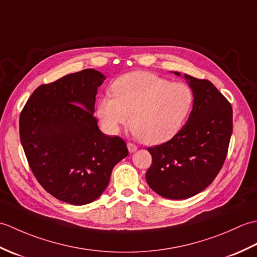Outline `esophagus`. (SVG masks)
Returning a JSON list of instances; mask_svg holds the SVG:
<instances>
[{"mask_svg": "<svg viewBox=\"0 0 257 257\" xmlns=\"http://www.w3.org/2000/svg\"><path fill=\"white\" fill-rule=\"evenodd\" d=\"M127 148H128L130 154H134V152L137 151V149H138L137 146H135L134 144H128V145H127Z\"/></svg>", "mask_w": 257, "mask_h": 257, "instance_id": "34e87169", "label": "esophagus"}]
</instances>
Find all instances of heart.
<instances>
[{
    "mask_svg": "<svg viewBox=\"0 0 257 257\" xmlns=\"http://www.w3.org/2000/svg\"><path fill=\"white\" fill-rule=\"evenodd\" d=\"M112 95L100 98L97 118L102 129L116 135L132 120V133L147 145L167 143L176 136L193 103V92L183 83H171L149 72L120 76ZM132 119H130V113Z\"/></svg>",
    "mask_w": 257,
    "mask_h": 257,
    "instance_id": "heart-1",
    "label": "heart"
}]
</instances>
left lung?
Returning <instances> with one entry per match:
<instances>
[{"mask_svg": "<svg viewBox=\"0 0 257 257\" xmlns=\"http://www.w3.org/2000/svg\"><path fill=\"white\" fill-rule=\"evenodd\" d=\"M183 77L193 92L192 110L171 140L148 148L152 165L146 173L149 187L171 200L191 198L209 187L224 163L233 130L232 106L216 87Z\"/></svg>", "mask_w": 257, "mask_h": 257, "instance_id": "1", "label": "left lung"}]
</instances>
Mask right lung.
<instances>
[{"instance_id": "add662e5", "label": "right lung", "mask_w": 257, "mask_h": 257, "mask_svg": "<svg viewBox=\"0 0 257 257\" xmlns=\"http://www.w3.org/2000/svg\"><path fill=\"white\" fill-rule=\"evenodd\" d=\"M106 79L95 69L64 76L33 92L20 116V137L32 172L48 193L73 205L99 198L125 143L102 134L94 117L98 87Z\"/></svg>"}]
</instances>
